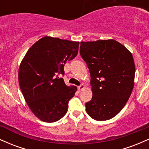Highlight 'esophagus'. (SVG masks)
I'll return each instance as SVG.
<instances>
[{
  "mask_svg": "<svg viewBox=\"0 0 149 149\" xmlns=\"http://www.w3.org/2000/svg\"><path fill=\"white\" fill-rule=\"evenodd\" d=\"M84 88H85V86L84 84H81V85H80V86H78V90H79V91H81V90L84 89Z\"/></svg>",
  "mask_w": 149,
  "mask_h": 149,
  "instance_id": "obj_1",
  "label": "esophagus"
}]
</instances>
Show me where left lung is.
Returning a JSON list of instances; mask_svg holds the SVG:
<instances>
[{
	"mask_svg": "<svg viewBox=\"0 0 149 149\" xmlns=\"http://www.w3.org/2000/svg\"><path fill=\"white\" fill-rule=\"evenodd\" d=\"M80 55L90 74L92 99L86 111L98 121L110 120L121 111L134 85L135 64L131 52L113 39L81 41Z\"/></svg>",
	"mask_w": 149,
	"mask_h": 149,
	"instance_id": "1",
	"label": "left lung"
}]
</instances>
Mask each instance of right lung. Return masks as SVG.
Segmentation results:
<instances>
[{"label": "right lung", "mask_w": 149, "mask_h": 149, "mask_svg": "<svg viewBox=\"0 0 149 149\" xmlns=\"http://www.w3.org/2000/svg\"><path fill=\"white\" fill-rule=\"evenodd\" d=\"M79 41L44 36L26 52L19 65L18 80L25 101L41 121L54 123L68 112V101L77 90L63 78L66 61L77 56Z\"/></svg>", "instance_id": "1"}]
</instances>
